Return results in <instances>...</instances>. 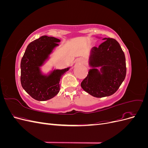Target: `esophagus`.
<instances>
[{
    "label": "esophagus",
    "instance_id": "obj_1",
    "mask_svg": "<svg viewBox=\"0 0 148 148\" xmlns=\"http://www.w3.org/2000/svg\"><path fill=\"white\" fill-rule=\"evenodd\" d=\"M77 62L78 64H83V62H84V59L83 58H78L77 59Z\"/></svg>",
    "mask_w": 148,
    "mask_h": 148
}]
</instances>
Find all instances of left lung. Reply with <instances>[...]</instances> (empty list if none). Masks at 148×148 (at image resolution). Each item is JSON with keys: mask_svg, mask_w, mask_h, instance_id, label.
<instances>
[{"mask_svg": "<svg viewBox=\"0 0 148 148\" xmlns=\"http://www.w3.org/2000/svg\"><path fill=\"white\" fill-rule=\"evenodd\" d=\"M102 39L104 41L99 47L91 49L88 62L91 69L81 83L84 91L96 97L112 95L124 81L127 72L125 54L119 43L112 38Z\"/></svg>", "mask_w": 148, "mask_h": 148, "instance_id": "left-lung-1", "label": "left lung"}]
</instances>
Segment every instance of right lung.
I'll return each instance as SVG.
<instances>
[{
	"mask_svg": "<svg viewBox=\"0 0 148 148\" xmlns=\"http://www.w3.org/2000/svg\"><path fill=\"white\" fill-rule=\"evenodd\" d=\"M60 42V39L54 37L42 36L28 44L22 57L21 86L36 100L44 101L56 96L60 91L61 77L70 69V66L64 69H52L47 73L41 70Z\"/></svg>",
	"mask_w": 148,
	"mask_h": 148,
	"instance_id": "1",
	"label": "right lung"
}]
</instances>
